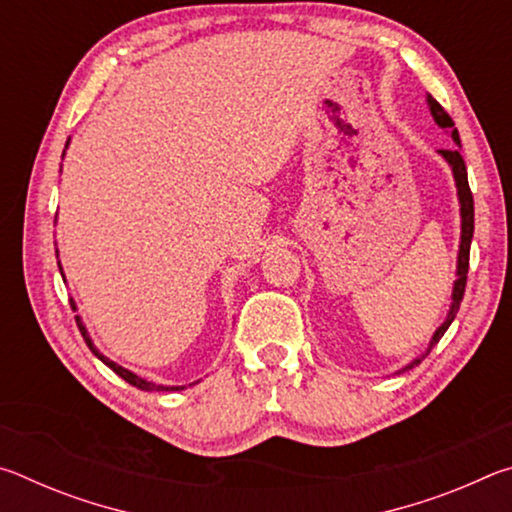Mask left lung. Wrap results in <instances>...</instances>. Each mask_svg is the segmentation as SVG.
Returning <instances> with one entry per match:
<instances>
[{
  "mask_svg": "<svg viewBox=\"0 0 512 512\" xmlns=\"http://www.w3.org/2000/svg\"><path fill=\"white\" fill-rule=\"evenodd\" d=\"M427 103H429V110H431L433 121H436L440 128H445V131H452V140L458 146H461V137H458V131L454 128V121H452V117L447 115L445 108L440 106V103L433 99L431 94H427ZM438 153L443 155L449 167H452L454 180H456L458 203H461V246H458V264H456V282H454V291H452V307H449V311H447L445 323L440 325L436 329V334L431 336L427 352H424L422 357L413 359L409 366H404L402 370H409L413 366H418V363L431 352L433 345H436L440 339H443V334L447 332L449 325H452V320L458 314V307H461V300H463V293H465V282H467V268H470V244H472V235H474V198H472V192H470V183H467L465 160H463V155H461V149H440Z\"/></svg>",
  "mask_w": 512,
  "mask_h": 512,
  "instance_id": "obj_1",
  "label": "left lung"
}]
</instances>
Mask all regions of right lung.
Masks as SVG:
<instances>
[{"instance_id":"obj_1","label":"right lung","mask_w":512,"mask_h":512,"mask_svg":"<svg viewBox=\"0 0 512 512\" xmlns=\"http://www.w3.org/2000/svg\"><path fill=\"white\" fill-rule=\"evenodd\" d=\"M67 144H69V142H67ZM58 268H60V262H58ZM60 275H63V268H60ZM63 280H65V275H63ZM69 305H72V309L76 311V302H74V300H69ZM76 325H79L81 334H83V341L88 343V348L92 350L94 357H99L103 363H106V366H108L112 372H117V375H119L121 379H124V381H128V384H131V386L140 388V391H183V388H185V386H162V384H153V381H146V379H142L140 375H135V372L126 370V368H121L119 363L110 361L108 357H103V354H101L97 348H94V343H92V339H90L88 329H85V325H83L81 316H76Z\"/></svg>"}]
</instances>
